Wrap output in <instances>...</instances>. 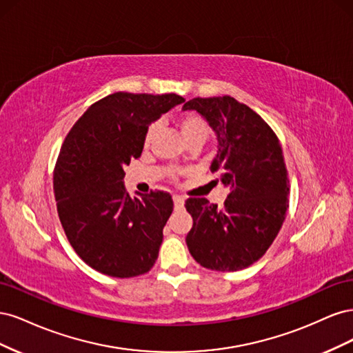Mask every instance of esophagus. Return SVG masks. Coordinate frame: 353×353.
<instances>
[{
	"instance_id": "34e87169",
	"label": "esophagus",
	"mask_w": 353,
	"mask_h": 353,
	"mask_svg": "<svg viewBox=\"0 0 353 353\" xmlns=\"http://www.w3.org/2000/svg\"><path fill=\"white\" fill-rule=\"evenodd\" d=\"M174 203H175V209H183L185 199L183 196H174Z\"/></svg>"
}]
</instances>
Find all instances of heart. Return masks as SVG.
Wrapping results in <instances>:
<instances>
[{"mask_svg": "<svg viewBox=\"0 0 353 353\" xmlns=\"http://www.w3.org/2000/svg\"><path fill=\"white\" fill-rule=\"evenodd\" d=\"M178 130L185 144L191 141H199L203 144L208 140L209 132H210L208 122L197 113H184L183 116H179ZM154 132H156V125H150L147 128L145 135H144L145 147L152 143Z\"/></svg>", "mask_w": 353, "mask_h": 353, "instance_id": "b5f03b06", "label": "heart"}]
</instances>
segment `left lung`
<instances>
[{"label": "left lung", "instance_id": "left-lung-1", "mask_svg": "<svg viewBox=\"0 0 353 353\" xmlns=\"http://www.w3.org/2000/svg\"><path fill=\"white\" fill-rule=\"evenodd\" d=\"M183 109L199 112L215 131L210 170L230 191L222 208L203 197L185 201L193 216L188 250L203 268L244 270L270 249L285 219L290 183L280 141L258 113L230 95L197 97Z\"/></svg>", "mask_w": 353, "mask_h": 353}]
</instances>
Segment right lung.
I'll use <instances>...</instances> for the list:
<instances>
[{
  "label": "right lung",
  "mask_w": 353,
  "mask_h": 353,
  "mask_svg": "<svg viewBox=\"0 0 353 353\" xmlns=\"http://www.w3.org/2000/svg\"><path fill=\"white\" fill-rule=\"evenodd\" d=\"M183 101L176 94L114 92L88 108L65 138L52 178L59 218L95 271L131 279L153 268L174 201L165 191L131 197L123 168L141 156L148 125Z\"/></svg>",
  "instance_id": "right-lung-1"
}]
</instances>
